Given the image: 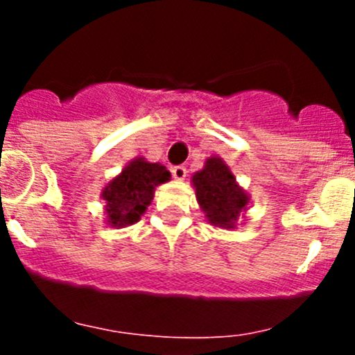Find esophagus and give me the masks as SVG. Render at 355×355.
I'll return each instance as SVG.
<instances>
[{
	"label": "esophagus",
	"mask_w": 355,
	"mask_h": 355,
	"mask_svg": "<svg viewBox=\"0 0 355 355\" xmlns=\"http://www.w3.org/2000/svg\"><path fill=\"white\" fill-rule=\"evenodd\" d=\"M171 175H173L175 180H178V182L185 180V177H187V168L182 166V164H178V166H173V168H171Z\"/></svg>",
	"instance_id": "esophagus-1"
}]
</instances>
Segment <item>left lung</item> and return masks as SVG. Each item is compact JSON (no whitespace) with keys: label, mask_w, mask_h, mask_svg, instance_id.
<instances>
[{"label":"left lung","mask_w":355,"mask_h":355,"mask_svg":"<svg viewBox=\"0 0 355 355\" xmlns=\"http://www.w3.org/2000/svg\"><path fill=\"white\" fill-rule=\"evenodd\" d=\"M192 187L207 223L223 230L237 228L249 207L250 196L221 157L211 156L204 161L202 170L192 175Z\"/></svg>","instance_id":"obj_1"}]
</instances>
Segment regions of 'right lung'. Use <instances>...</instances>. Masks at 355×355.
I'll return each mask as SVG.
<instances>
[{
    "instance_id": "add662e5",
    "label": "right lung",
    "mask_w": 355,
    "mask_h": 355,
    "mask_svg": "<svg viewBox=\"0 0 355 355\" xmlns=\"http://www.w3.org/2000/svg\"><path fill=\"white\" fill-rule=\"evenodd\" d=\"M170 178V171L163 164L134 157L101 191V199L106 202V225L125 228L137 223L153 202L157 185L166 184Z\"/></svg>"
}]
</instances>
